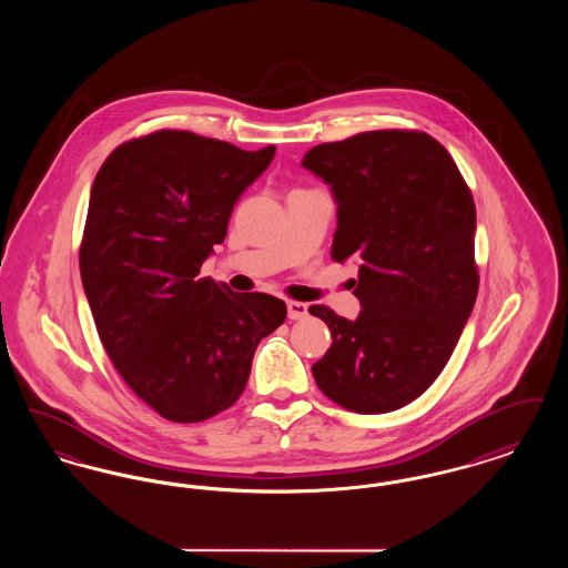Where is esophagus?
I'll list each match as a JSON object with an SVG mask.
<instances>
[{
	"instance_id": "obj_1",
	"label": "esophagus",
	"mask_w": 568,
	"mask_h": 568,
	"mask_svg": "<svg viewBox=\"0 0 568 568\" xmlns=\"http://www.w3.org/2000/svg\"><path fill=\"white\" fill-rule=\"evenodd\" d=\"M287 315H290V320H304L306 315H308V306L304 304V302H294V300H290L287 302Z\"/></svg>"
}]
</instances>
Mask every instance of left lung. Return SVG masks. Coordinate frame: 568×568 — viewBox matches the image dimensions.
Masks as SVG:
<instances>
[{
  "mask_svg": "<svg viewBox=\"0 0 568 568\" xmlns=\"http://www.w3.org/2000/svg\"><path fill=\"white\" fill-rule=\"evenodd\" d=\"M302 165L338 204L332 260L359 262L355 322L315 304L332 345L317 387L355 413L419 398L458 345L479 292L477 213L468 185L433 135L378 130L313 146Z\"/></svg>",
  "mask_w": 568,
  "mask_h": 568,
  "instance_id": "obj_1",
  "label": "left lung"
}]
</instances>
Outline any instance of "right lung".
Returning a JSON list of instances; mask_svg holds the SVG:
<instances>
[{
    "label": "right lung",
    "mask_w": 568,
    "mask_h": 568,
    "mask_svg": "<svg viewBox=\"0 0 568 568\" xmlns=\"http://www.w3.org/2000/svg\"><path fill=\"white\" fill-rule=\"evenodd\" d=\"M274 146L160 130L116 146L89 197L81 278L100 341L135 396L179 424L234 405L283 300L200 278Z\"/></svg>",
    "instance_id": "obj_1"
}]
</instances>
